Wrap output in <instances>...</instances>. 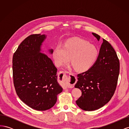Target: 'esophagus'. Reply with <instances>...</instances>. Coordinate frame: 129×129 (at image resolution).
<instances>
[{
    "mask_svg": "<svg viewBox=\"0 0 129 129\" xmlns=\"http://www.w3.org/2000/svg\"><path fill=\"white\" fill-rule=\"evenodd\" d=\"M64 74H66L67 72L64 71L63 72ZM66 81L67 82V86L68 88H73L74 87V85L76 82V79L75 76L73 74H70L66 78Z\"/></svg>",
    "mask_w": 129,
    "mask_h": 129,
    "instance_id": "esophagus-1",
    "label": "esophagus"
}]
</instances>
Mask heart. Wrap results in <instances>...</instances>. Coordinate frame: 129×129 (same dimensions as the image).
<instances>
[{"instance_id": "1", "label": "heart", "mask_w": 129, "mask_h": 129, "mask_svg": "<svg viewBox=\"0 0 129 129\" xmlns=\"http://www.w3.org/2000/svg\"><path fill=\"white\" fill-rule=\"evenodd\" d=\"M53 56L55 64L59 67L68 62L71 57L72 67L77 71L83 72L94 64L98 50L87 40L73 38L66 41L63 47L57 45L53 50Z\"/></svg>"}]
</instances>
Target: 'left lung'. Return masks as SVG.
<instances>
[{
    "label": "left lung",
    "mask_w": 129,
    "mask_h": 129,
    "mask_svg": "<svg viewBox=\"0 0 129 129\" xmlns=\"http://www.w3.org/2000/svg\"><path fill=\"white\" fill-rule=\"evenodd\" d=\"M92 35L99 41L100 36ZM97 60L87 71L77 75L75 87L82 95L76 103L85 111H93L103 107L114 95L119 74V61L110 43L103 39Z\"/></svg>",
    "instance_id": "8db88e82"
}]
</instances>
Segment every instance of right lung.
Segmentation results:
<instances>
[{
    "mask_svg": "<svg viewBox=\"0 0 129 129\" xmlns=\"http://www.w3.org/2000/svg\"><path fill=\"white\" fill-rule=\"evenodd\" d=\"M46 36L32 34L18 46L12 60L13 83L20 99L30 108L45 111L56 102L62 91L57 82V68L49 57L40 52ZM49 52L52 54L53 49Z\"/></svg>",
    "mask_w": 129,
    "mask_h": 129,
    "instance_id": "obj_1",
    "label": "right lung"
}]
</instances>
